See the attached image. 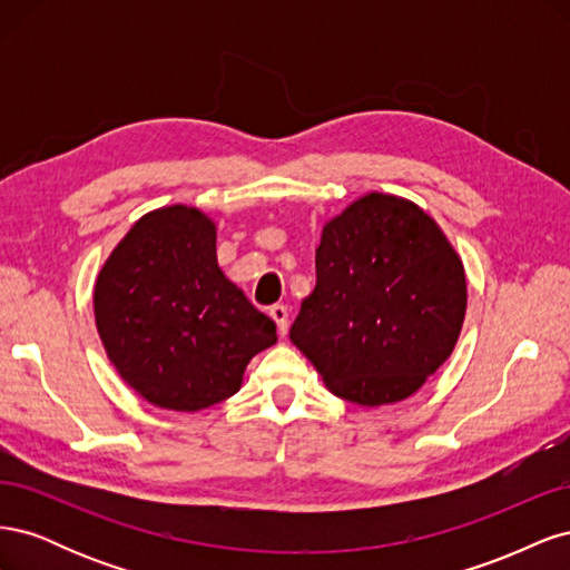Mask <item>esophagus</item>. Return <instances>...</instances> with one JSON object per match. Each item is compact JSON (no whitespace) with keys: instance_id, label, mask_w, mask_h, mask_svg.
I'll list each match as a JSON object with an SVG mask.
<instances>
[{"instance_id":"obj_1","label":"esophagus","mask_w":570,"mask_h":570,"mask_svg":"<svg viewBox=\"0 0 570 570\" xmlns=\"http://www.w3.org/2000/svg\"><path fill=\"white\" fill-rule=\"evenodd\" d=\"M271 318L275 321V325H278V333L281 335H287V327H289V321H287V306H283V304H275V306H271Z\"/></svg>"}]
</instances>
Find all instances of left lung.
<instances>
[{
  "label": "left lung",
  "instance_id": "obj_1",
  "mask_svg": "<svg viewBox=\"0 0 570 570\" xmlns=\"http://www.w3.org/2000/svg\"><path fill=\"white\" fill-rule=\"evenodd\" d=\"M465 302L463 262L435 218L368 193L323 226L316 287L289 340L335 396L394 404L452 356Z\"/></svg>",
  "mask_w": 570,
  "mask_h": 570
}]
</instances>
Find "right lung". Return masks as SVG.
I'll use <instances>...</instances> for the list:
<instances>
[{
    "mask_svg": "<svg viewBox=\"0 0 570 570\" xmlns=\"http://www.w3.org/2000/svg\"><path fill=\"white\" fill-rule=\"evenodd\" d=\"M95 323L107 356L149 404L202 411L233 396L275 323L216 258V223L195 206L145 214L95 283Z\"/></svg>",
    "mask_w": 570,
    "mask_h": 570,
    "instance_id": "add662e5",
    "label": "right lung"
}]
</instances>
